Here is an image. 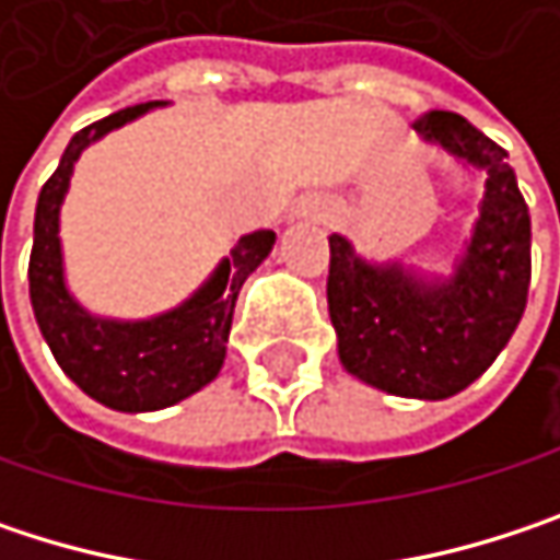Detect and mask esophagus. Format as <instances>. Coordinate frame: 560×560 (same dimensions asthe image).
Returning <instances> with one entry per match:
<instances>
[{
  "label": "esophagus",
  "mask_w": 560,
  "mask_h": 560,
  "mask_svg": "<svg viewBox=\"0 0 560 560\" xmlns=\"http://www.w3.org/2000/svg\"><path fill=\"white\" fill-rule=\"evenodd\" d=\"M330 217H334L330 200H324V197H304V200H298L291 207L288 223H327Z\"/></svg>",
  "instance_id": "34e87169"
}]
</instances>
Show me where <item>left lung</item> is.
I'll list each match as a JSON object with an SVG mask.
<instances>
[{
	"label": "left lung",
	"instance_id": "left-lung-1",
	"mask_svg": "<svg viewBox=\"0 0 560 560\" xmlns=\"http://www.w3.org/2000/svg\"><path fill=\"white\" fill-rule=\"evenodd\" d=\"M428 149L483 180L477 220L451 272L373 259L334 233L327 311L337 357L373 389L441 401L474 386L515 334L532 279V220L505 152L457 113L418 126Z\"/></svg>",
	"mask_w": 560,
	"mask_h": 560
}]
</instances>
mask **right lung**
<instances>
[{"instance_id": "right-lung-1", "label": "right lung", "mask_w": 560, "mask_h": 560, "mask_svg": "<svg viewBox=\"0 0 560 560\" xmlns=\"http://www.w3.org/2000/svg\"><path fill=\"white\" fill-rule=\"evenodd\" d=\"M162 106H168V100L119 109L70 139L60 165L42 187L28 262L35 320L57 366L90 398L129 415L171 408L220 376L240 288L276 246L272 230L240 236L180 304L149 317L96 314L70 291L60 243V207L67 200L73 168L90 145Z\"/></svg>"}]
</instances>
